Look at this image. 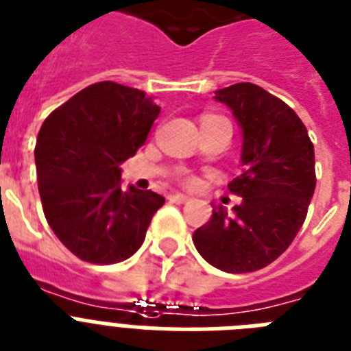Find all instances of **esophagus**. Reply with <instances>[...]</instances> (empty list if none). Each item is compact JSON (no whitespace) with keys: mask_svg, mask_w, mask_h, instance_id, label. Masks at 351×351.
<instances>
[{"mask_svg":"<svg viewBox=\"0 0 351 351\" xmlns=\"http://www.w3.org/2000/svg\"><path fill=\"white\" fill-rule=\"evenodd\" d=\"M189 199H191L189 196H185V194H182V193L169 194V202H173V203H187Z\"/></svg>","mask_w":351,"mask_h":351,"instance_id":"34e87169","label":"esophagus"}]
</instances>
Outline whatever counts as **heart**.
<instances>
[{"mask_svg":"<svg viewBox=\"0 0 351 351\" xmlns=\"http://www.w3.org/2000/svg\"><path fill=\"white\" fill-rule=\"evenodd\" d=\"M189 184H194V180H189Z\"/></svg>","mask_w":351,"mask_h":351,"instance_id":"b5f03b06","label":"heart"}]
</instances>
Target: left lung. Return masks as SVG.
<instances>
[{
	"mask_svg": "<svg viewBox=\"0 0 351 351\" xmlns=\"http://www.w3.org/2000/svg\"><path fill=\"white\" fill-rule=\"evenodd\" d=\"M243 134V173L228 184L243 196L232 212L212 205V217L193 234L210 266L252 273L278 258L296 237L316 189L314 146L296 112L255 84L216 90Z\"/></svg>",
	"mask_w": 351,
	"mask_h": 351,
	"instance_id": "left-lung-1",
	"label": "left lung"
}]
</instances>
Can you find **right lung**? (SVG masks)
I'll list each match as a JSON object with an SVG mask.
<instances>
[{
  "instance_id": "right-lung-1",
  "label": "right lung",
  "mask_w": 351,
  "mask_h": 351,
  "mask_svg": "<svg viewBox=\"0 0 351 351\" xmlns=\"http://www.w3.org/2000/svg\"><path fill=\"white\" fill-rule=\"evenodd\" d=\"M160 107L116 82L85 87L53 110L35 144L44 216L60 243L93 264L132 257L164 196L121 189V164L134 157Z\"/></svg>"
}]
</instances>
